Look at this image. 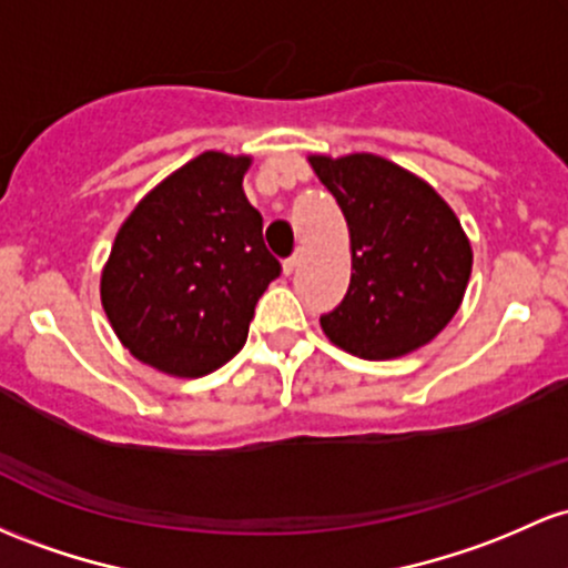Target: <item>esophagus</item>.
<instances>
[{
    "mask_svg": "<svg viewBox=\"0 0 568 568\" xmlns=\"http://www.w3.org/2000/svg\"><path fill=\"white\" fill-rule=\"evenodd\" d=\"M296 266H298V258H296V255H291V258H285V261H283V272H285V274H294V272H296Z\"/></svg>",
    "mask_w": 568,
    "mask_h": 568,
    "instance_id": "34e87169",
    "label": "esophagus"
}]
</instances>
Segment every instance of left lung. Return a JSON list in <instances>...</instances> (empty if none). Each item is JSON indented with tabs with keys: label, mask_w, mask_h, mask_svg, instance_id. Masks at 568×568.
Wrapping results in <instances>:
<instances>
[{
	"label": "left lung",
	"mask_w": 568,
	"mask_h": 568,
	"mask_svg": "<svg viewBox=\"0 0 568 568\" xmlns=\"http://www.w3.org/2000/svg\"><path fill=\"white\" fill-rule=\"evenodd\" d=\"M351 232V288L321 317L328 339L366 361L428 345L464 302L471 245L426 180L375 153L310 155Z\"/></svg>",
	"instance_id": "obj_1"
}]
</instances>
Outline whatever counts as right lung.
<instances>
[{"mask_svg": "<svg viewBox=\"0 0 568 568\" xmlns=\"http://www.w3.org/2000/svg\"><path fill=\"white\" fill-rule=\"evenodd\" d=\"M251 155L207 151L180 166L118 229L102 270V307L142 364L204 377L242 351L255 302L280 261L242 178Z\"/></svg>", "mask_w": 568, "mask_h": 568, "instance_id": "right-lung-1", "label": "right lung"}]
</instances>
